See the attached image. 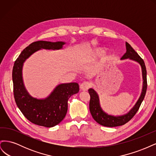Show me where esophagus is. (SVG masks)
Instances as JSON below:
<instances>
[{"mask_svg":"<svg viewBox=\"0 0 156 156\" xmlns=\"http://www.w3.org/2000/svg\"><path fill=\"white\" fill-rule=\"evenodd\" d=\"M91 87V84L90 83H89L88 81L86 82H83V83L81 84V85H80V88L82 90L84 91H87L88 90V88Z\"/></svg>","mask_w":156,"mask_h":156,"instance_id":"obj_1","label":"esophagus"}]
</instances>
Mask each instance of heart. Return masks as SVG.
<instances>
[{
	"instance_id": "heart-1",
	"label": "heart",
	"mask_w": 156,
	"mask_h": 156,
	"mask_svg": "<svg viewBox=\"0 0 156 156\" xmlns=\"http://www.w3.org/2000/svg\"><path fill=\"white\" fill-rule=\"evenodd\" d=\"M98 53H101V51H98Z\"/></svg>"
}]
</instances>
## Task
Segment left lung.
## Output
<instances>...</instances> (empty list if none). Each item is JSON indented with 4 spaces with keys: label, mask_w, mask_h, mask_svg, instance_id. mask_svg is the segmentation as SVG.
Masks as SVG:
<instances>
[{
    "label": "left lung",
    "mask_w": 156,
    "mask_h": 156,
    "mask_svg": "<svg viewBox=\"0 0 156 156\" xmlns=\"http://www.w3.org/2000/svg\"><path fill=\"white\" fill-rule=\"evenodd\" d=\"M126 53L121 58L122 60L130 58L131 60H133L139 62L142 68L143 72V88L141 95L136 102L133 108L127 113V114L120 116H114L108 115L106 113L103 112L100 107V101H99V98L97 93L94 91L92 88H90L88 90V93L90 96V100L89 103V108L90 111L91 115L93 119L95 120L98 124L101 126L106 127H116L122 126L128 122L132 118L138 111L139 108L142 103L145 94L147 90V79H146V69L145 66V64L143 59L140 57L138 53L132 48V47L126 42Z\"/></svg>",
    "instance_id": "obj_1"
}]
</instances>
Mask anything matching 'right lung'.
I'll return each instance as SVG.
<instances>
[{
    "label": "right lung",
    "mask_w": 156,
    "mask_h": 156,
    "mask_svg": "<svg viewBox=\"0 0 156 156\" xmlns=\"http://www.w3.org/2000/svg\"><path fill=\"white\" fill-rule=\"evenodd\" d=\"M64 44L62 41L33 42L21 52L14 63L12 71L14 98L23 115L34 124L51 127L59 124L67 113L69 98L79 92V87L76 83L61 84L45 100L33 98L28 94L23 83V64L40 49H59Z\"/></svg>",
    "instance_id": "1"
}]
</instances>
